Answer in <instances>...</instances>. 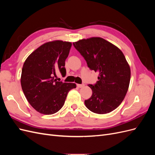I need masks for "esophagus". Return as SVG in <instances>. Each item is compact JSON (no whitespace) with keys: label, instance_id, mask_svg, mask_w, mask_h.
Wrapping results in <instances>:
<instances>
[{"label":"esophagus","instance_id":"34e87169","mask_svg":"<svg viewBox=\"0 0 155 155\" xmlns=\"http://www.w3.org/2000/svg\"><path fill=\"white\" fill-rule=\"evenodd\" d=\"M85 86V84H77V87L78 88H82Z\"/></svg>","mask_w":155,"mask_h":155}]
</instances>
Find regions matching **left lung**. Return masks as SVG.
Wrapping results in <instances>:
<instances>
[{"label":"left lung","mask_w":155,"mask_h":155,"mask_svg":"<svg viewBox=\"0 0 155 155\" xmlns=\"http://www.w3.org/2000/svg\"><path fill=\"white\" fill-rule=\"evenodd\" d=\"M73 45L88 67L99 73L96 83L88 85L92 94L85 101V106L100 114L114 110L123 101L130 79V67L123 52L101 37L81 39Z\"/></svg>","instance_id":"1"}]
</instances>
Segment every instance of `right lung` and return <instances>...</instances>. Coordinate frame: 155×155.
<instances>
[{
	"label": "right lung",
	"mask_w": 155,
	"mask_h": 155,
	"mask_svg": "<svg viewBox=\"0 0 155 155\" xmlns=\"http://www.w3.org/2000/svg\"><path fill=\"white\" fill-rule=\"evenodd\" d=\"M72 43L54 41L42 45L27 58L21 78L22 91L31 107L41 114H52L63 106L68 92L76 87L72 83L54 79L59 71L66 74L65 60Z\"/></svg>",
	"instance_id": "add662e5"
}]
</instances>
